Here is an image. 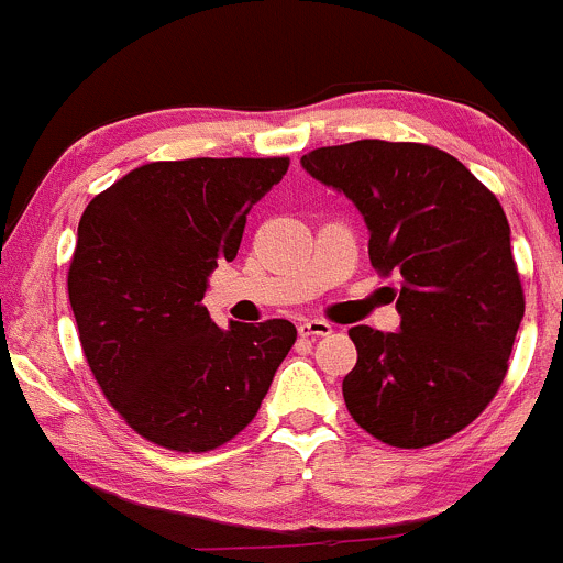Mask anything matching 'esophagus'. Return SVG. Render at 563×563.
Returning a JSON list of instances; mask_svg holds the SVG:
<instances>
[{
  "label": "esophagus",
  "instance_id": "34e87169",
  "mask_svg": "<svg viewBox=\"0 0 563 563\" xmlns=\"http://www.w3.org/2000/svg\"><path fill=\"white\" fill-rule=\"evenodd\" d=\"M331 331H333L331 322H325V320H303L298 325V333H300V336H306V339L328 336V333H331Z\"/></svg>",
  "mask_w": 563,
  "mask_h": 563
}]
</instances>
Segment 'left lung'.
<instances>
[{
	"mask_svg": "<svg viewBox=\"0 0 563 563\" xmlns=\"http://www.w3.org/2000/svg\"><path fill=\"white\" fill-rule=\"evenodd\" d=\"M300 164L364 216L372 268L402 279L397 333L350 328V416L399 449L457 435L498 394L526 311L504 208L430 144L361 139Z\"/></svg>",
	"mask_w": 563,
	"mask_h": 563,
	"instance_id": "1",
	"label": "left lung"
}]
</instances>
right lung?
Listing matches in <instances>:
<instances>
[{
  "instance_id": "right-lung-1",
  "label": "right lung",
  "mask_w": 563,
  "mask_h": 563,
  "mask_svg": "<svg viewBox=\"0 0 563 563\" xmlns=\"http://www.w3.org/2000/svg\"><path fill=\"white\" fill-rule=\"evenodd\" d=\"M289 158L155 161L100 191L79 221L68 295L81 350L125 424L172 452L224 446L257 416L295 344L289 320L219 328L208 276Z\"/></svg>"
}]
</instances>
